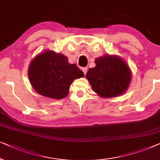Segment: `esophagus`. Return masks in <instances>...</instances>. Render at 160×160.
<instances>
[{
  "instance_id": "esophagus-1",
  "label": "esophagus",
  "mask_w": 160,
  "mask_h": 160,
  "mask_svg": "<svg viewBox=\"0 0 160 160\" xmlns=\"http://www.w3.org/2000/svg\"><path fill=\"white\" fill-rule=\"evenodd\" d=\"M82 72H83V73L86 74L87 73V71H88V68H87V67H82Z\"/></svg>"
}]
</instances>
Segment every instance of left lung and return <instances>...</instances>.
Segmentation results:
<instances>
[{
	"mask_svg": "<svg viewBox=\"0 0 160 160\" xmlns=\"http://www.w3.org/2000/svg\"><path fill=\"white\" fill-rule=\"evenodd\" d=\"M95 63L86 75L94 92L105 98L121 95L127 90L131 73L124 61L108 55L96 59Z\"/></svg>",
	"mask_w": 160,
	"mask_h": 160,
	"instance_id": "left-lung-1",
	"label": "left lung"
}]
</instances>
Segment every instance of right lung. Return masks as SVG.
<instances>
[{"label":"right lung","instance_id":"right-lung-1","mask_svg":"<svg viewBox=\"0 0 160 160\" xmlns=\"http://www.w3.org/2000/svg\"><path fill=\"white\" fill-rule=\"evenodd\" d=\"M84 76L83 72L71 64L68 58L53 51L37 55L29 67L30 82L38 93L59 99L67 97L74 80Z\"/></svg>","mask_w":160,"mask_h":160}]
</instances>
